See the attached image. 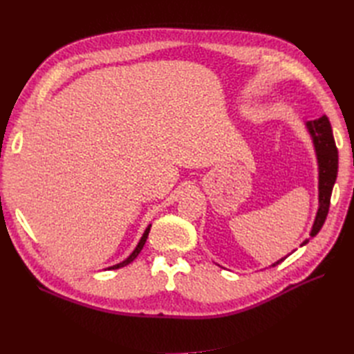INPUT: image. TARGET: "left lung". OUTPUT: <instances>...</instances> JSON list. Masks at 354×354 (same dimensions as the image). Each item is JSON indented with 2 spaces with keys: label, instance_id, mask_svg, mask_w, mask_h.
<instances>
[{
  "label": "left lung",
  "instance_id": "8db88e82",
  "mask_svg": "<svg viewBox=\"0 0 354 354\" xmlns=\"http://www.w3.org/2000/svg\"><path fill=\"white\" fill-rule=\"evenodd\" d=\"M306 128H307L310 137H312V143H313L316 159H317V173H319V185H317V187H319V208L316 212L312 230H310V238H315L319 233V230L322 229L324 223L326 220V216H328L332 189H334L337 174H338V151L335 146L334 134H332L330 122L326 116L319 118V120H315V121L306 122ZM308 241L310 239L303 241L301 246L308 243ZM286 257L274 261L270 267H274L279 263H282Z\"/></svg>",
  "mask_w": 354,
  "mask_h": 354
}]
</instances>
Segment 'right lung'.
Returning a JSON list of instances; mask_svg holds the SVG:
<instances>
[{"mask_svg":"<svg viewBox=\"0 0 354 354\" xmlns=\"http://www.w3.org/2000/svg\"><path fill=\"white\" fill-rule=\"evenodd\" d=\"M151 227H152V224H149V226L146 227V230H145V233H143V236L140 238V241H138V243H137V246L134 248V251L127 257V259L124 260V261H121V263H118V264H115V266H111V267H108V270H115V269H120V267H124V266H127V264H130L131 261H134V259L136 257L140 254V251L143 250V246H145V243H146V239H147V236H149V232H151ZM106 270V269H104Z\"/></svg>","mask_w":354,"mask_h":354,"instance_id":"add662e5","label":"right lung"}]
</instances>
